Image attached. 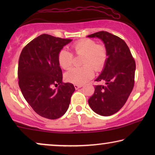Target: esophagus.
<instances>
[{"instance_id": "esophagus-1", "label": "esophagus", "mask_w": 155, "mask_h": 155, "mask_svg": "<svg viewBox=\"0 0 155 155\" xmlns=\"http://www.w3.org/2000/svg\"><path fill=\"white\" fill-rule=\"evenodd\" d=\"M74 87H75V88L76 89V90H78V89L81 88L82 85H80V84H74Z\"/></svg>"}]
</instances>
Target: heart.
<instances>
[{
	"label": "heart",
	"instance_id": "obj_1",
	"mask_svg": "<svg viewBox=\"0 0 155 155\" xmlns=\"http://www.w3.org/2000/svg\"><path fill=\"white\" fill-rule=\"evenodd\" d=\"M74 54L83 55L81 68H74L65 74L67 81L75 84H82L90 80L95 71L99 72L105 66L108 58V52L103 44H97L94 40L82 39L76 41L71 46ZM73 56L65 49L60 51L58 62L61 68L68 70L73 64Z\"/></svg>",
	"mask_w": 155,
	"mask_h": 155
}]
</instances>
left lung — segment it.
<instances>
[{"instance_id": "1", "label": "left lung", "mask_w": 155, "mask_h": 155, "mask_svg": "<svg viewBox=\"0 0 155 155\" xmlns=\"http://www.w3.org/2000/svg\"><path fill=\"white\" fill-rule=\"evenodd\" d=\"M104 43L108 58L102 72L95 81H104V85H95L94 94L88 103L93 111L109 116L118 112L126 104L135 83V61L126 42L117 36L101 31L88 35Z\"/></svg>"}]
</instances>
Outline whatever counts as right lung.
Wrapping results in <instances>:
<instances>
[{"instance_id": "1", "label": "right lung", "mask_w": 155, "mask_h": 155, "mask_svg": "<svg viewBox=\"0 0 155 155\" xmlns=\"http://www.w3.org/2000/svg\"><path fill=\"white\" fill-rule=\"evenodd\" d=\"M72 39L43 34L23 48L18 63V84L23 97L42 117L56 119L68 109L73 84L63 83L58 55ZM58 86L56 89L52 87Z\"/></svg>"}]
</instances>
